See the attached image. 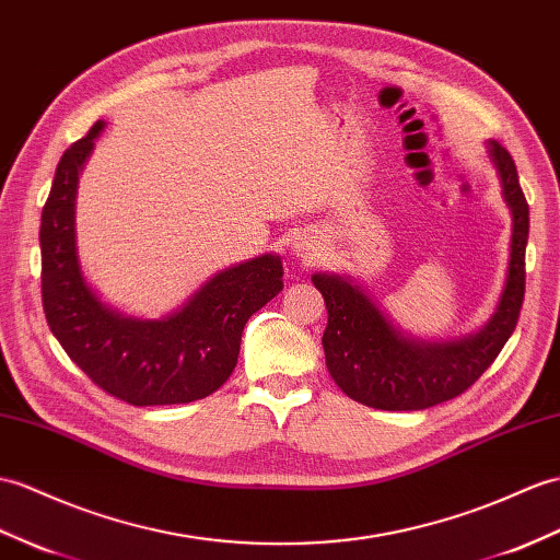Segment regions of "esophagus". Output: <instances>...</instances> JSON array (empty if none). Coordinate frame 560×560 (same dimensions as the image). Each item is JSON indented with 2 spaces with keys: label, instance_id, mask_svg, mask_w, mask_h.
<instances>
[{
  "label": "esophagus",
  "instance_id": "obj_1",
  "mask_svg": "<svg viewBox=\"0 0 560 560\" xmlns=\"http://www.w3.org/2000/svg\"><path fill=\"white\" fill-rule=\"evenodd\" d=\"M293 253L298 257H303L305 262H310V259H315L319 255L317 250V243H312L307 236H298L295 243H293Z\"/></svg>",
  "mask_w": 560,
  "mask_h": 560
}]
</instances>
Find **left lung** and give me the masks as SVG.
Returning a JSON list of instances; mask_svg holds the SVG:
<instances>
[{
	"instance_id": "left-lung-1",
	"label": "left lung",
	"mask_w": 560,
	"mask_h": 560,
	"mask_svg": "<svg viewBox=\"0 0 560 560\" xmlns=\"http://www.w3.org/2000/svg\"><path fill=\"white\" fill-rule=\"evenodd\" d=\"M503 198L513 214L509 279L487 327L453 343H418L400 336L358 285L315 275L312 283L327 303L329 322L322 336L334 382L362 406L380 410H424L467 392L515 331L525 298V248L529 207L520 188L511 152L491 142Z\"/></svg>"
}]
</instances>
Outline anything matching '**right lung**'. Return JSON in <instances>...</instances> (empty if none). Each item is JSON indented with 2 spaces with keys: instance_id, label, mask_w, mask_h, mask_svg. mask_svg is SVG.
Returning <instances> with one entry per match:
<instances>
[{
  "instance_id": "add662e5",
  "label": "right lung",
  "mask_w": 560,
  "mask_h": 560,
  "mask_svg": "<svg viewBox=\"0 0 560 560\" xmlns=\"http://www.w3.org/2000/svg\"><path fill=\"white\" fill-rule=\"evenodd\" d=\"M104 128L61 154L43 207V307L67 355L102 392L131 406H174L214 394L238 362L243 327L283 289L275 255L221 271L184 310L162 322L121 317L100 303L75 257L73 200L78 172Z\"/></svg>"
}]
</instances>
